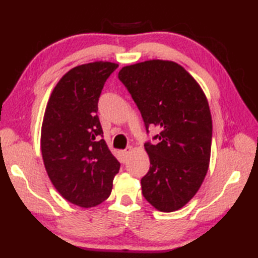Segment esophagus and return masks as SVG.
Masks as SVG:
<instances>
[{"label": "esophagus", "instance_id": "34e87169", "mask_svg": "<svg viewBox=\"0 0 258 258\" xmlns=\"http://www.w3.org/2000/svg\"><path fill=\"white\" fill-rule=\"evenodd\" d=\"M131 151H132V146H127L126 147L125 150H123V151H120V154H122V156H123V158H126V156H127L130 153H131Z\"/></svg>", "mask_w": 258, "mask_h": 258}]
</instances>
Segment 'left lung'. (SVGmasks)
Wrapping results in <instances>:
<instances>
[{
	"label": "left lung",
	"instance_id": "1",
	"mask_svg": "<svg viewBox=\"0 0 258 258\" xmlns=\"http://www.w3.org/2000/svg\"><path fill=\"white\" fill-rule=\"evenodd\" d=\"M118 79L128 90L145 123L161 130L157 144L146 142L150 171L141 179L145 200L161 212H174L193 199L211 158L212 116L200 84L179 64L163 59L122 68Z\"/></svg>",
	"mask_w": 258,
	"mask_h": 258
}]
</instances>
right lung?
<instances>
[{
	"label": "right lung",
	"instance_id": "right-lung-1",
	"mask_svg": "<svg viewBox=\"0 0 258 258\" xmlns=\"http://www.w3.org/2000/svg\"><path fill=\"white\" fill-rule=\"evenodd\" d=\"M118 68L92 62L70 70L48 98L41 131L43 162L65 200L94 207L111 195L119 163L103 139L97 103L108 76Z\"/></svg>",
	"mask_w": 258,
	"mask_h": 258
}]
</instances>
